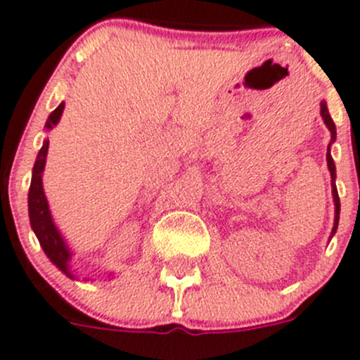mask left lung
I'll use <instances>...</instances> for the list:
<instances>
[{
    "instance_id": "obj_1",
    "label": "left lung",
    "mask_w": 360,
    "mask_h": 360,
    "mask_svg": "<svg viewBox=\"0 0 360 360\" xmlns=\"http://www.w3.org/2000/svg\"><path fill=\"white\" fill-rule=\"evenodd\" d=\"M320 108H321L320 110L321 119H323L325 126L328 127V131H330V134H332L330 143H328V150H327V165H328V172H330V177H332V197H334V206H335L334 227H332V233H330V238H332L335 234V231H338L339 210H341V204H339V195H338V188H335V165H334V160H332V154H330V146L335 142V124H334V120H332L330 113H328L327 103H325V101H321L320 103Z\"/></svg>"
}]
</instances>
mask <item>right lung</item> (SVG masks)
Listing matches in <instances>:
<instances>
[{
  "mask_svg": "<svg viewBox=\"0 0 360 360\" xmlns=\"http://www.w3.org/2000/svg\"><path fill=\"white\" fill-rule=\"evenodd\" d=\"M63 108H65V103H60L58 108L55 112H51V115L46 120V126L44 129L51 131L56 124L60 122V117H62ZM48 147L49 140H44L42 147H40L39 154H37L35 165H33L32 170V184H30L28 191V214H30V224H32V229L35 233L37 240H39L40 247L46 252V256L49 257L53 264L58 268L62 274H65L69 278H76V275L70 270V259H72V252L67 247L65 240H63L62 233L56 227L55 220L51 217V211H49L48 199H46V193H44L42 186V174L46 169V156H48ZM112 274H108V277Z\"/></svg>",
  "mask_w": 360,
  "mask_h": 360,
  "instance_id": "obj_1",
  "label": "right lung"
}]
</instances>
